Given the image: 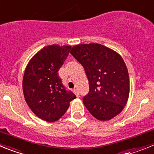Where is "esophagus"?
I'll return each mask as SVG.
<instances>
[{"label":"esophagus","mask_w":154,"mask_h":154,"mask_svg":"<svg viewBox=\"0 0 154 154\" xmlns=\"http://www.w3.org/2000/svg\"><path fill=\"white\" fill-rule=\"evenodd\" d=\"M74 93L75 94V95L77 97H80V96H79V91H78V90H77V89H74Z\"/></svg>","instance_id":"obj_1"}]
</instances>
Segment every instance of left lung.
<instances>
[{
	"label": "left lung",
	"instance_id": "obj_1",
	"mask_svg": "<svg viewBox=\"0 0 154 154\" xmlns=\"http://www.w3.org/2000/svg\"><path fill=\"white\" fill-rule=\"evenodd\" d=\"M71 54L82 64L90 91L83 103L97 120L106 121L118 115L128 100L130 79L122 57L100 44H77Z\"/></svg>",
	"mask_w": 154,
	"mask_h": 154
}]
</instances>
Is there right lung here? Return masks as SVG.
Wrapping results in <instances>:
<instances>
[{
  "label": "right lung",
  "mask_w": 154,
  "mask_h": 154,
  "mask_svg": "<svg viewBox=\"0 0 154 154\" xmlns=\"http://www.w3.org/2000/svg\"><path fill=\"white\" fill-rule=\"evenodd\" d=\"M70 46L52 44L44 47L27 63L23 77V92L26 103L33 113L43 120L54 122L67 111L75 99L67 91L58 70L69 54Z\"/></svg>",
  "instance_id": "right-lung-1"
}]
</instances>
